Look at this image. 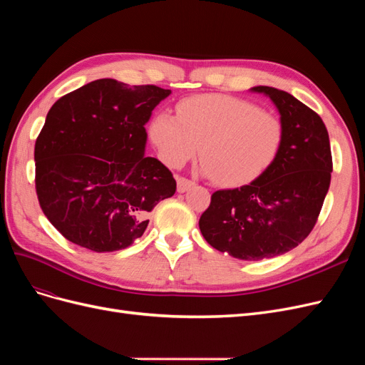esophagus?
<instances>
[{
  "instance_id": "1",
  "label": "esophagus",
  "mask_w": 365,
  "mask_h": 365,
  "mask_svg": "<svg viewBox=\"0 0 365 365\" xmlns=\"http://www.w3.org/2000/svg\"><path fill=\"white\" fill-rule=\"evenodd\" d=\"M193 184H195V182H193L192 180L184 178V176H178V178H176V187H178V192H180V193H182V192H185V190H189Z\"/></svg>"
}]
</instances>
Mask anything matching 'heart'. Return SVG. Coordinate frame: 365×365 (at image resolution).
Segmentation results:
<instances>
[{"label":"heart","mask_w":365,"mask_h":365,"mask_svg":"<svg viewBox=\"0 0 365 365\" xmlns=\"http://www.w3.org/2000/svg\"><path fill=\"white\" fill-rule=\"evenodd\" d=\"M149 135L161 160L182 168L200 146L202 172L220 185L256 180L277 157L283 125L277 115L244 98L202 94L176 105V117L158 113Z\"/></svg>","instance_id":"1"}]
</instances>
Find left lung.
<instances>
[{"mask_svg":"<svg viewBox=\"0 0 365 365\" xmlns=\"http://www.w3.org/2000/svg\"><path fill=\"white\" fill-rule=\"evenodd\" d=\"M279 108L283 141L277 157L257 180L217 190L201 215L204 239L240 260L288 252L315 227L334 169L327 129L311 108L272 86H254Z\"/></svg>","mask_w":365,"mask_h":365,"instance_id":"obj_1","label":"left lung"}]
</instances>
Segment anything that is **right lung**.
I'll return each mask as SVG.
<instances>
[{
    "instance_id": "obj_1",
    "label": "right lung",
    "mask_w": 365,
    "mask_h": 365,
    "mask_svg": "<svg viewBox=\"0 0 365 365\" xmlns=\"http://www.w3.org/2000/svg\"><path fill=\"white\" fill-rule=\"evenodd\" d=\"M169 94L98 79L51 106L35 145V187L65 239L96 252L125 250L145 233L152 208L173 196L172 172L145 155V125Z\"/></svg>"
}]
</instances>
